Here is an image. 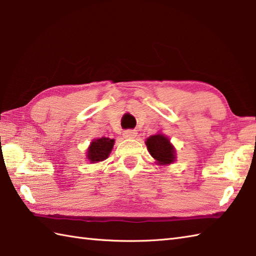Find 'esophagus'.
<instances>
[{"label":"esophagus","instance_id":"34e87169","mask_svg":"<svg viewBox=\"0 0 256 256\" xmlns=\"http://www.w3.org/2000/svg\"><path fill=\"white\" fill-rule=\"evenodd\" d=\"M123 136L125 138H135L138 136V132L134 131V130H128L123 133Z\"/></svg>","mask_w":256,"mask_h":256}]
</instances>
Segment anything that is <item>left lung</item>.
<instances>
[{
  "mask_svg": "<svg viewBox=\"0 0 256 256\" xmlns=\"http://www.w3.org/2000/svg\"><path fill=\"white\" fill-rule=\"evenodd\" d=\"M145 144L157 165L167 166L176 162V148L165 134L158 132L150 135L146 138Z\"/></svg>",
  "mask_w": 256,
  "mask_h": 256,
  "instance_id": "obj_1",
  "label": "left lung"
}]
</instances>
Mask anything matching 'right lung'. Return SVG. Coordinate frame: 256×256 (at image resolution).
<instances>
[{
  "label": "right lung",
  "mask_w": 256,
  "mask_h": 256,
  "mask_svg": "<svg viewBox=\"0 0 256 256\" xmlns=\"http://www.w3.org/2000/svg\"><path fill=\"white\" fill-rule=\"evenodd\" d=\"M114 138H94L86 150V160L90 162V164H96V162L106 160L112 152Z\"/></svg>",
  "instance_id": "right-lung-1"
}]
</instances>
